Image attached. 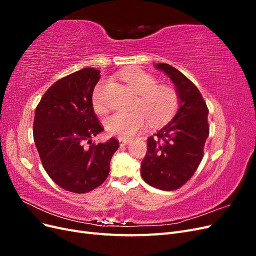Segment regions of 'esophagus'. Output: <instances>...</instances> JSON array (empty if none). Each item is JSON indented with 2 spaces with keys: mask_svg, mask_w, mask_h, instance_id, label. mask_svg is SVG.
<instances>
[{
  "mask_svg": "<svg viewBox=\"0 0 256 256\" xmlns=\"http://www.w3.org/2000/svg\"><path fill=\"white\" fill-rule=\"evenodd\" d=\"M118 142H120V146H124V145H127L130 141L128 140V138H118Z\"/></svg>",
  "mask_w": 256,
  "mask_h": 256,
  "instance_id": "esophagus-1",
  "label": "esophagus"
}]
</instances>
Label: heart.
<instances>
[{
  "label": "heart",
  "instance_id": "heart-1",
  "mask_svg": "<svg viewBox=\"0 0 256 256\" xmlns=\"http://www.w3.org/2000/svg\"><path fill=\"white\" fill-rule=\"evenodd\" d=\"M122 80L138 95L132 112H116L106 120V129L115 136L129 138L136 136L150 122L152 126H159L172 118L178 106L177 92L170 85L157 84V79L140 69L127 70L122 74ZM100 82L94 92V106L98 111H104L102 88Z\"/></svg>",
  "mask_w": 256,
  "mask_h": 256
}]
</instances>
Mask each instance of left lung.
<instances>
[{"label": "left lung", "instance_id": "obj_1", "mask_svg": "<svg viewBox=\"0 0 256 256\" xmlns=\"http://www.w3.org/2000/svg\"><path fill=\"white\" fill-rule=\"evenodd\" d=\"M154 67L174 83L178 110L171 122L147 138L141 175L152 187L172 191L190 180L203 159L208 109L198 88L180 70L164 63Z\"/></svg>", "mask_w": 256, "mask_h": 256}]
</instances>
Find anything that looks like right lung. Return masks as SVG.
Instances as JSON below:
<instances>
[{
  "mask_svg": "<svg viewBox=\"0 0 256 256\" xmlns=\"http://www.w3.org/2000/svg\"><path fill=\"white\" fill-rule=\"evenodd\" d=\"M99 79L94 68L68 74L51 85L35 110L34 142L46 172L60 188L74 193L90 192L106 180L118 148L113 138L92 144V138L104 130L92 99Z\"/></svg>",
  "mask_w": 256,
  "mask_h": 256,
  "instance_id": "right-lung-1",
  "label": "right lung"
}]
</instances>
